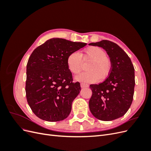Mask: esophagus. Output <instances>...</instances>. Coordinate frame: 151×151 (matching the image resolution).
<instances>
[{
    "mask_svg": "<svg viewBox=\"0 0 151 151\" xmlns=\"http://www.w3.org/2000/svg\"><path fill=\"white\" fill-rule=\"evenodd\" d=\"M81 88H89V85L84 84V83H81Z\"/></svg>",
    "mask_w": 151,
    "mask_h": 151,
    "instance_id": "1",
    "label": "esophagus"
}]
</instances>
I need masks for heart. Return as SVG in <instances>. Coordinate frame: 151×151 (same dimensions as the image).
Instances as JSON below:
<instances>
[{
	"label": "heart",
	"mask_w": 151,
	"mask_h": 151,
	"mask_svg": "<svg viewBox=\"0 0 151 151\" xmlns=\"http://www.w3.org/2000/svg\"><path fill=\"white\" fill-rule=\"evenodd\" d=\"M83 58L84 61L91 60L88 66L89 71L75 77L76 81L94 83L99 80L106 79L111 72V65L106 53L98 47H89L84 51ZM83 58L77 52H72L68 55L67 64L72 74H78L83 69Z\"/></svg>",
	"instance_id": "heart-1"
}]
</instances>
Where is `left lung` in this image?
<instances>
[{"instance_id":"1","label":"left lung","mask_w":151,"mask_h":151,"mask_svg":"<svg viewBox=\"0 0 151 151\" xmlns=\"http://www.w3.org/2000/svg\"><path fill=\"white\" fill-rule=\"evenodd\" d=\"M106 50L111 70L108 78L99 84H91L92 96L89 109L97 119L111 121L123 116L133 101L135 69L128 55L118 45L108 40L91 43Z\"/></svg>"}]
</instances>
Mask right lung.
Instances as JSON below:
<instances>
[{
    "mask_svg": "<svg viewBox=\"0 0 151 151\" xmlns=\"http://www.w3.org/2000/svg\"><path fill=\"white\" fill-rule=\"evenodd\" d=\"M86 45L52 38L31 53L26 66V98L32 111L40 119L58 122L69 115L81 86L78 82L72 83L67 58Z\"/></svg>",
    "mask_w": 151,
    "mask_h": 151,
    "instance_id": "right-lung-1",
    "label": "right lung"
}]
</instances>
